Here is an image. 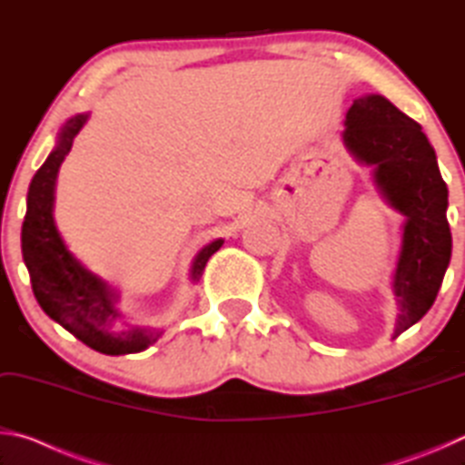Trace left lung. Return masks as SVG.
<instances>
[{"label": "left lung", "mask_w": 465, "mask_h": 465, "mask_svg": "<svg viewBox=\"0 0 465 465\" xmlns=\"http://www.w3.org/2000/svg\"><path fill=\"white\" fill-rule=\"evenodd\" d=\"M344 127L346 149L359 163L371 166L375 188L404 215L402 248L391 279L398 302L396 338L430 310L451 261L447 184L420 124L388 98L380 94L357 98Z\"/></svg>", "instance_id": "left-lung-1"}]
</instances>
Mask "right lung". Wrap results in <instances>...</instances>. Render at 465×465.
I'll use <instances>...</instances> for the list:
<instances>
[{
    "label": "right lung",
    "instance_id": "add662e5",
    "mask_svg": "<svg viewBox=\"0 0 465 465\" xmlns=\"http://www.w3.org/2000/svg\"><path fill=\"white\" fill-rule=\"evenodd\" d=\"M88 119L90 114L82 113L63 124L53 152L30 183L26 217L22 225V256L36 302L46 316L94 351L104 355H131L145 351L162 332L129 326L124 322L119 308V291L85 269L67 250L53 217L59 168ZM222 243L223 240L219 238L196 252L191 264L193 282H199L207 261L222 248Z\"/></svg>",
    "mask_w": 465,
    "mask_h": 465
}]
</instances>
